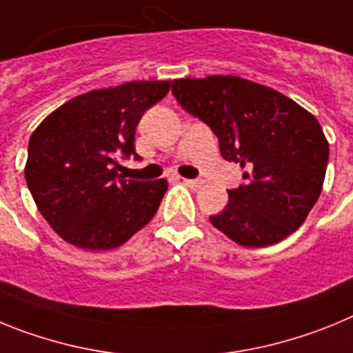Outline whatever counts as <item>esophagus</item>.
<instances>
[{
  "label": "esophagus",
  "instance_id": "esophagus-1",
  "mask_svg": "<svg viewBox=\"0 0 353 353\" xmlns=\"http://www.w3.org/2000/svg\"><path fill=\"white\" fill-rule=\"evenodd\" d=\"M182 182L189 187H194V189L203 185V180H198V179H182Z\"/></svg>",
  "mask_w": 353,
  "mask_h": 353
}]
</instances>
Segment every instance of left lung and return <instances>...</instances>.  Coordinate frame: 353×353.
Here are the masks:
<instances>
[{"mask_svg": "<svg viewBox=\"0 0 353 353\" xmlns=\"http://www.w3.org/2000/svg\"><path fill=\"white\" fill-rule=\"evenodd\" d=\"M174 99L207 123L244 185L210 223L233 242L265 248L305 221L322 192L329 143L316 118L272 88L235 76L174 79Z\"/></svg>", "mask_w": 353, "mask_h": 353, "instance_id": "8db88e82", "label": "left lung"}]
</instances>
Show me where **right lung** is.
<instances>
[{
    "instance_id": "obj_1",
    "label": "right lung",
    "mask_w": 353,
    "mask_h": 353,
    "mask_svg": "<svg viewBox=\"0 0 353 353\" xmlns=\"http://www.w3.org/2000/svg\"><path fill=\"white\" fill-rule=\"evenodd\" d=\"M170 81H130L65 102L31 134L24 176L40 214L68 244L121 245L152 221L166 180L118 176V157L139 159L134 134Z\"/></svg>"
}]
</instances>
